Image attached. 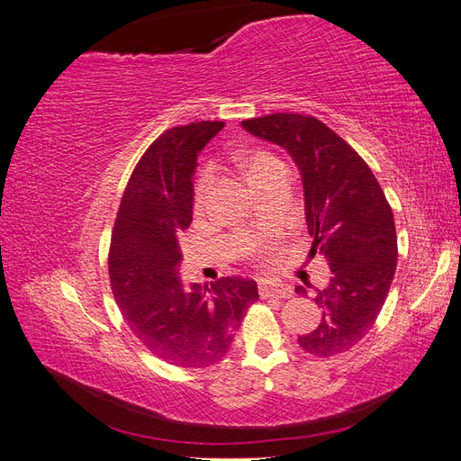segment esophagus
Wrapping results in <instances>:
<instances>
[{"mask_svg": "<svg viewBox=\"0 0 461 461\" xmlns=\"http://www.w3.org/2000/svg\"><path fill=\"white\" fill-rule=\"evenodd\" d=\"M259 294H261V298H290L292 296V290H290V286L261 285L259 286Z\"/></svg>", "mask_w": 461, "mask_h": 461, "instance_id": "1", "label": "esophagus"}]
</instances>
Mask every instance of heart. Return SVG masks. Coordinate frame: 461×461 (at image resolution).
<instances>
[{"mask_svg":"<svg viewBox=\"0 0 461 461\" xmlns=\"http://www.w3.org/2000/svg\"><path fill=\"white\" fill-rule=\"evenodd\" d=\"M244 169L248 173L249 183H252L254 188H258L259 185L265 183V180H269L271 176L285 171V165L278 161V158L273 156L271 151L254 149V151H248L244 156ZM212 185H213V169L212 167H205L196 180V188H194V202H196V205L203 203L207 192L212 190Z\"/></svg>","mask_w":461,"mask_h":461,"instance_id":"obj_1","label":"heart"}]
</instances>
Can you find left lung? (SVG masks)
Returning <instances> with one entry per match:
<instances>
[{
    "mask_svg": "<svg viewBox=\"0 0 461 461\" xmlns=\"http://www.w3.org/2000/svg\"><path fill=\"white\" fill-rule=\"evenodd\" d=\"M242 127L294 158L313 236L310 254L323 256L332 271L313 298L323 310L321 323L298 342L317 357L348 352L373 329L393 285L398 259L393 207L369 165L319 119L273 113L246 119Z\"/></svg>",
    "mask_w": 461,
    "mask_h": 461,
    "instance_id": "8db88e82",
    "label": "left lung"
}]
</instances>
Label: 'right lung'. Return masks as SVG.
<instances>
[{"mask_svg":"<svg viewBox=\"0 0 461 461\" xmlns=\"http://www.w3.org/2000/svg\"><path fill=\"white\" fill-rule=\"evenodd\" d=\"M225 127L200 121L165 131L136 163L122 192L109 246V281L122 319L148 350L176 367H207L225 357L258 285L225 276L185 290L178 232L192 222L198 151Z\"/></svg>","mask_w":461,"mask_h":461,"instance_id":"obj_1","label":"right lung"}]
</instances>
